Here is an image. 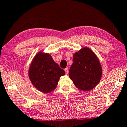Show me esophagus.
Instances as JSON below:
<instances>
[{
  "instance_id": "esophagus-1",
  "label": "esophagus",
  "mask_w": 127,
  "mask_h": 127,
  "mask_svg": "<svg viewBox=\"0 0 127 127\" xmlns=\"http://www.w3.org/2000/svg\"><path fill=\"white\" fill-rule=\"evenodd\" d=\"M65 73H66V75H67L68 74V67H66V68H65Z\"/></svg>"
}]
</instances>
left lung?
Instances as JSON below:
<instances>
[{
  "mask_svg": "<svg viewBox=\"0 0 127 127\" xmlns=\"http://www.w3.org/2000/svg\"><path fill=\"white\" fill-rule=\"evenodd\" d=\"M68 75L76 88L83 91L95 88L101 79L102 68L92 49L84 47L73 55Z\"/></svg>",
  "mask_w": 127,
  "mask_h": 127,
  "instance_id": "left-lung-1",
  "label": "left lung"
}]
</instances>
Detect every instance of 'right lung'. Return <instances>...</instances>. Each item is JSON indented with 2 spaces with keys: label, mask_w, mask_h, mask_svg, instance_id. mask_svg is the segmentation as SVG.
Wrapping results in <instances>:
<instances>
[{
  "label": "right lung",
  "mask_w": 127,
  "mask_h": 127,
  "mask_svg": "<svg viewBox=\"0 0 127 127\" xmlns=\"http://www.w3.org/2000/svg\"><path fill=\"white\" fill-rule=\"evenodd\" d=\"M65 72L54 61L49 53L39 51L33 58L28 70L29 79L35 88L44 93L56 89Z\"/></svg>",
  "instance_id": "add662e5"
}]
</instances>
